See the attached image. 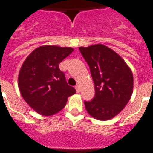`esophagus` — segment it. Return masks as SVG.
Instances as JSON below:
<instances>
[{
  "mask_svg": "<svg viewBox=\"0 0 153 153\" xmlns=\"http://www.w3.org/2000/svg\"><path fill=\"white\" fill-rule=\"evenodd\" d=\"M75 89H76L77 93H79V92H80V87H79V85H76V86H75Z\"/></svg>",
  "mask_w": 153,
  "mask_h": 153,
  "instance_id": "1",
  "label": "esophagus"
}]
</instances>
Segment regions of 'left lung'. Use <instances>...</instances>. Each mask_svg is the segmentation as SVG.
Returning <instances> with one entry per match:
<instances>
[{
  "label": "left lung",
  "mask_w": 153,
  "mask_h": 153,
  "mask_svg": "<svg viewBox=\"0 0 153 153\" xmlns=\"http://www.w3.org/2000/svg\"><path fill=\"white\" fill-rule=\"evenodd\" d=\"M90 67L95 94L84 101L87 112L94 118L112 119L123 110L133 90V75L120 56L102 44L79 47Z\"/></svg>",
  "instance_id": "1"
}]
</instances>
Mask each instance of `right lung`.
I'll list each match as a JSON object with an SVG mask.
<instances>
[{
    "mask_svg": "<svg viewBox=\"0 0 153 153\" xmlns=\"http://www.w3.org/2000/svg\"><path fill=\"white\" fill-rule=\"evenodd\" d=\"M71 47L44 45L35 49L25 59L18 76L22 97L43 115H51L65 107L76 90L67 84L59 63L73 52Z\"/></svg>",
    "mask_w": 153,
    "mask_h": 153,
    "instance_id": "1",
    "label": "right lung"
}]
</instances>
